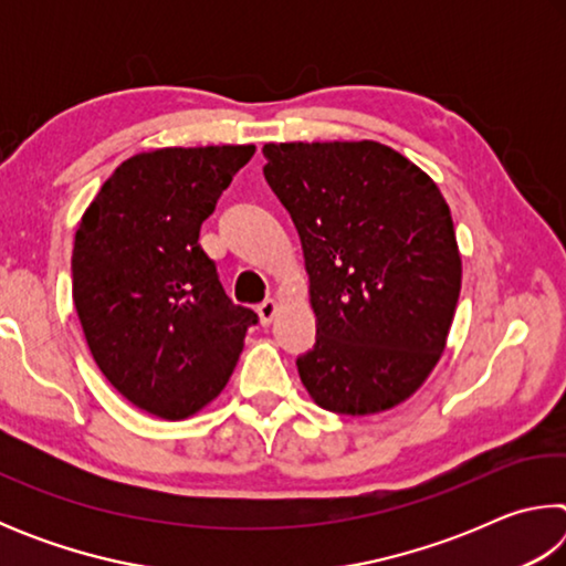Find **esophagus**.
<instances>
[{"instance_id":"obj_1","label":"esophagus","mask_w":566,"mask_h":566,"mask_svg":"<svg viewBox=\"0 0 566 566\" xmlns=\"http://www.w3.org/2000/svg\"><path fill=\"white\" fill-rule=\"evenodd\" d=\"M256 312H260V322L264 324V327H270L276 317V312H280V304H276L274 300H264L260 306H256Z\"/></svg>"}]
</instances>
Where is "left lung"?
Listing matches in <instances>:
<instances>
[{
    "label": "left lung",
    "instance_id": "8db88e82",
    "mask_svg": "<svg viewBox=\"0 0 566 566\" xmlns=\"http://www.w3.org/2000/svg\"><path fill=\"white\" fill-rule=\"evenodd\" d=\"M264 179L300 232L317 344L302 385L337 415L415 395L452 327L462 256L442 191L379 142L264 145Z\"/></svg>",
    "mask_w": 566,
    "mask_h": 566
}]
</instances>
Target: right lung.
Listing matches in <instances>:
<instances>
[{
  "mask_svg": "<svg viewBox=\"0 0 566 566\" xmlns=\"http://www.w3.org/2000/svg\"><path fill=\"white\" fill-rule=\"evenodd\" d=\"M254 145L167 147L114 169L74 237L72 296L102 375L134 407L185 419L232 377L260 317L199 244Z\"/></svg>",
  "mask_w": 566,
  "mask_h": 566,
  "instance_id": "right-lung-1",
  "label": "right lung"
}]
</instances>
